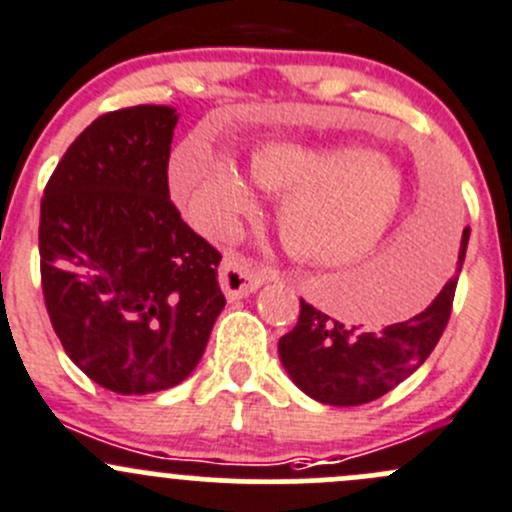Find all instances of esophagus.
Wrapping results in <instances>:
<instances>
[{
    "instance_id": "obj_1",
    "label": "esophagus",
    "mask_w": 512,
    "mask_h": 512,
    "mask_svg": "<svg viewBox=\"0 0 512 512\" xmlns=\"http://www.w3.org/2000/svg\"><path fill=\"white\" fill-rule=\"evenodd\" d=\"M270 272H257L252 270L250 262L245 260V257H237V255H230L225 257L223 265H220V287H223L225 297L230 299H242L247 297V294L255 292L257 287L262 285L265 280H270Z\"/></svg>"
}]
</instances>
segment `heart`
<instances>
[{"instance_id":"heart-1","label":"heart","mask_w":512,"mask_h":512,"mask_svg":"<svg viewBox=\"0 0 512 512\" xmlns=\"http://www.w3.org/2000/svg\"><path fill=\"white\" fill-rule=\"evenodd\" d=\"M252 178L282 195V240L309 262H347L386 235L404 200L391 160L361 143L265 141L250 160ZM170 188L198 230L230 237L255 210V190L205 136H190L170 160Z\"/></svg>"}]
</instances>
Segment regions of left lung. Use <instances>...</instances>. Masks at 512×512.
Segmentation results:
<instances>
[{
  "mask_svg": "<svg viewBox=\"0 0 512 512\" xmlns=\"http://www.w3.org/2000/svg\"><path fill=\"white\" fill-rule=\"evenodd\" d=\"M471 230H463L458 272ZM458 275L443 285L423 312L406 322L371 332L352 327L309 302H299V319L280 339V359L294 384L329 406H359L389 394L436 349L453 309Z\"/></svg>",
  "mask_w": 512,
  "mask_h": 512,
  "instance_id": "left-lung-1",
  "label": "left lung"
}]
</instances>
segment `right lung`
Masks as SVG:
<instances>
[{
    "label": "right lung",
    "mask_w": 512,
    "mask_h": 512,
    "mask_svg": "<svg viewBox=\"0 0 512 512\" xmlns=\"http://www.w3.org/2000/svg\"><path fill=\"white\" fill-rule=\"evenodd\" d=\"M175 123L170 106L103 113L71 143L41 198L51 327L69 359L113 394H156L188 379L225 307L223 255L170 200Z\"/></svg>",
    "instance_id": "add662e5"
}]
</instances>
